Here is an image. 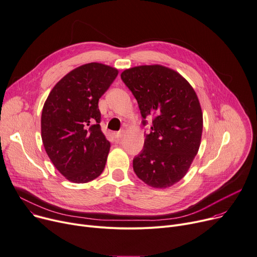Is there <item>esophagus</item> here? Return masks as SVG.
<instances>
[{
  "instance_id": "34e87169",
  "label": "esophagus",
  "mask_w": 257,
  "mask_h": 257,
  "mask_svg": "<svg viewBox=\"0 0 257 257\" xmlns=\"http://www.w3.org/2000/svg\"><path fill=\"white\" fill-rule=\"evenodd\" d=\"M113 134H114V138H115V139L119 140V139H122V138H123L124 131H117V132H114Z\"/></svg>"
}]
</instances>
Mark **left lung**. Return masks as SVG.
Instances as JSON below:
<instances>
[{
	"label": "left lung",
	"instance_id": "left-lung-1",
	"mask_svg": "<svg viewBox=\"0 0 257 257\" xmlns=\"http://www.w3.org/2000/svg\"><path fill=\"white\" fill-rule=\"evenodd\" d=\"M121 78L138 100L146 117L154 115L144 149L133 159V169L154 188H167L184 178L198 152L202 111L191 84L162 65H144L122 72Z\"/></svg>",
	"mask_w": 257,
	"mask_h": 257
}]
</instances>
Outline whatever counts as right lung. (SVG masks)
Masks as SVG:
<instances>
[{
	"instance_id": "add662e5",
	"label": "right lung",
	"mask_w": 257,
	"mask_h": 257,
	"mask_svg": "<svg viewBox=\"0 0 257 257\" xmlns=\"http://www.w3.org/2000/svg\"><path fill=\"white\" fill-rule=\"evenodd\" d=\"M117 73L115 68L100 63L79 66L55 85L43 105L44 149L70 182H91L104 170L110 144L101 131L98 101Z\"/></svg>"
}]
</instances>
